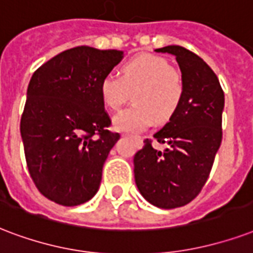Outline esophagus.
Listing matches in <instances>:
<instances>
[{"mask_svg":"<svg viewBox=\"0 0 253 253\" xmlns=\"http://www.w3.org/2000/svg\"><path fill=\"white\" fill-rule=\"evenodd\" d=\"M134 139H135V143L138 144V146H142V139H140V138H138V136H135Z\"/></svg>","mask_w":253,"mask_h":253,"instance_id":"34e87169","label":"esophagus"}]
</instances>
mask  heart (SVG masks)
Returning a JSON list of instances; mask_svg holds the SVG:
<instances>
[{"mask_svg": "<svg viewBox=\"0 0 253 253\" xmlns=\"http://www.w3.org/2000/svg\"><path fill=\"white\" fill-rule=\"evenodd\" d=\"M132 91L134 105L114 118V127L119 131L138 132L155 119L167 121L182 102L184 84L167 59L143 54L123 63L121 75L109 73L99 84L102 101L114 111L130 99Z\"/></svg>", "mask_w": 253, "mask_h": 253, "instance_id": "b5f03b06", "label": "heart"}]
</instances>
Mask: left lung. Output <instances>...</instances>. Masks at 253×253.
Segmentation results:
<instances>
[{
    "mask_svg": "<svg viewBox=\"0 0 253 253\" xmlns=\"http://www.w3.org/2000/svg\"><path fill=\"white\" fill-rule=\"evenodd\" d=\"M155 51L176 58L184 94L169 122L154 134L169 147L159 151L144 140L134 157V176L148 203L169 210L195 199L207 182L221 143L224 92L211 67L190 50L171 45Z\"/></svg>",
    "mask_w": 253,
    "mask_h": 253,
    "instance_id": "left-lung-1",
    "label": "left lung"
}]
</instances>
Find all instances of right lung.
Instances as JSON below:
<instances>
[{"instance_id":"1","label":"right lung","mask_w":253,"mask_h":253,"mask_svg":"<svg viewBox=\"0 0 253 253\" xmlns=\"http://www.w3.org/2000/svg\"><path fill=\"white\" fill-rule=\"evenodd\" d=\"M122 50L78 46L33 74L21 118V136L33 182L51 202L73 207L95 195L110 150L121 138L110 126L99 84Z\"/></svg>"}]
</instances>
